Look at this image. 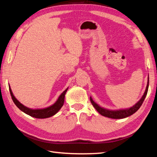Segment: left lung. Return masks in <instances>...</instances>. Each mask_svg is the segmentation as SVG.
<instances>
[{"instance_id":"8db88e82","label":"left lung","mask_w":157,"mask_h":157,"mask_svg":"<svg viewBox=\"0 0 157 157\" xmlns=\"http://www.w3.org/2000/svg\"><path fill=\"white\" fill-rule=\"evenodd\" d=\"M148 85H149V78H148V84L146 86V88L144 95L142 96L141 99L136 103V104L133 106L132 107L127 109H121V110H116V111H112V110H108L101 107L98 105L96 104V103L93 101L92 98L90 97V101L93 106L96 109V111H97L102 116H105L106 117L109 118H112V119H123L128 117L132 115L135 113L136 111L140 107L141 105H142L143 102H144V99L146 98V95H147L148 90Z\"/></svg>"}]
</instances>
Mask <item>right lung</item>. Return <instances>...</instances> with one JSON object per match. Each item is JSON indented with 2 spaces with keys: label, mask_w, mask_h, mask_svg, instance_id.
<instances>
[{
  "label": "right lung",
  "mask_w": 157,
  "mask_h": 157,
  "mask_svg": "<svg viewBox=\"0 0 157 157\" xmlns=\"http://www.w3.org/2000/svg\"><path fill=\"white\" fill-rule=\"evenodd\" d=\"M67 90L68 88H67L59 96L57 101H56V102H55L52 105L44 109H32L26 107V106L24 105H23L21 103H20L16 99L14 95L13 94L11 89L9 86L10 94H11L13 101L15 103V105L17 106V107L21 110V111L25 113V114H27L31 117H33L38 118V119L48 118V117H52L54 115H55L56 113H57L60 109H61V108L63 105V103H64V101H65V95Z\"/></svg>",
  "instance_id": "add662e5"
}]
</instances>
